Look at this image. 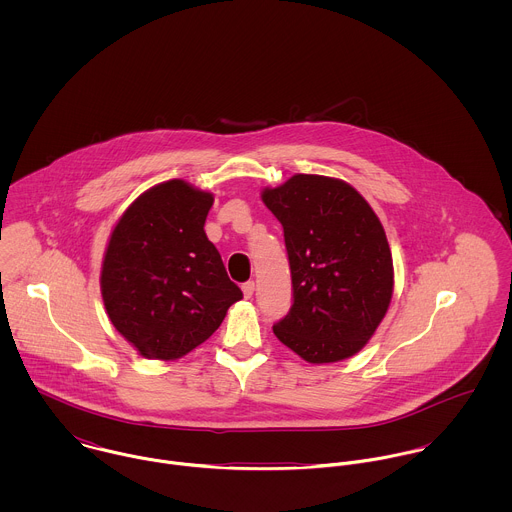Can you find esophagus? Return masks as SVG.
Returning <instances> with one entry per match:
<instances>
[{"instance_id":"esophagus-1","label":"esophagus","mask_w":512,"mask_h":512,"mask_svg":"<svg viewBox=\"0 0 512 512\" xmlns=\"http://www.w3.org/2000/svg\"><path fill=\"white\" fill-rule=\"evenodd\" d=\"M254 290H256L254 282H246V284H242V293H244V297H246V299H250V297L254 295Z\"/></svg>"}]
</instances>
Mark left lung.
Listing matches in <instances>:
<instances>
[{"mask_svg":"<svg viewBox=\"0 0 512 512\" xmlns=\"http://www.w3.org/2000/svg\"><path fill=\"white\" fill-rule=\"evenodd\" d=\"M284 226L293 305L276 337L311 365L357 355L384 319L394 266L382 222L343 179L297 173L262 189Z\"/></svg>","mask_w":512,"mask_h":512,"instance_id":"1","label":"left lung"}]
</instances>
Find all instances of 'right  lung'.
I'll return each instance as SVG.
<instances>
[{"label": "right lung", "mask_w": 512, "mask_h": 512, "mask_svg": "<svg viewBox=\"0 0 512 512\" xmlns=\"http://www.w3.org/2000/svg\"><path fill=\"white\" fill-rule=\"evenodd\" d=\"M213 193L183 179L144 191L118 219L100 292L116 331L146 359L175 361L205 343L242 299L205 220Z\"/></svg>", "instance_id": "1"}]
</instances>
